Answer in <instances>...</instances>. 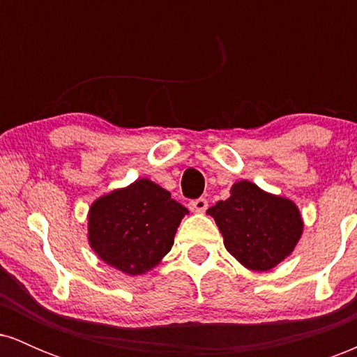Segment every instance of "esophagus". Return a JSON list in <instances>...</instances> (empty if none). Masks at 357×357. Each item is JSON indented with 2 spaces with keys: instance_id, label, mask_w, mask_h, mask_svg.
Here are the masks:
<instances>
[{
  "instance_id": "esophagus-1",
  "label": "esophagus",
  "mask_w": 357,
  "mask_h": 357,
  "mask_svg": "<svg viewBox=\"0 0 357 357\" xmlns=\"http://www.w3.org/2000/svg\"><path fill=\"white\" fill-rule=\"evenodd\" d=\"M190 208H191L192 211H196V213H203L208 208V202L204 198L192 199V202H190Z\"/></svg>"
}]
</instances>
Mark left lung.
<instances>
[{"label": "left lung", "instance_id": "left-lung-1", "mask_svg": "<svg viewBox=\"0 0 357 357\" xmlns=\"http://www.w3.org/2000/svg\"><path fill=\"white\" fill-rule=\"evenodd\" d=\"M230 198L208 210L215 218L225 248L250 270L273 268L296 248L304 221L296 203L250 181L231 186Z\"/></svg>", "mask_w": 357, "mask_h": 357}]
</instances>
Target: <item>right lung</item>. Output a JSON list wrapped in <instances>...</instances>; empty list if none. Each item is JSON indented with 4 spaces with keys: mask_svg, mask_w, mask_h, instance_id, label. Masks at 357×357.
<instances>
[{
    "mask_svg": "<svg viewBox=\"0 0 357 357\" xmlns=\"http://www.w3.org/2000/svg\"><path fill=\"white\" fill-rule=\"evenodd\" d=\"M186 213L165 188L137 179L90 206V247L110 267L141 275L169 252Z\"/></svg>",
    "mask_w": 357,
    "mask_h": 357,
    "instance_id": "obj_1",
    "label": "right lung"
}]
</instances>
